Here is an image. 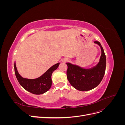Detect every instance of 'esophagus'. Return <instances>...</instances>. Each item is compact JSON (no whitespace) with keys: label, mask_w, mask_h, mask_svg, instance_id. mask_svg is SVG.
I'll return each instance as SVG.
<instances>
[{"label":"esophagus","mask_w":125,"mask_h":125,"mask_svg":"<svg viewBox=\"0 0 125 125\" xmlns=\"http://www.w3.org/2000/svg\"><path fill=\"white\" fill-rule=\"evenodd\" d=\"M68 61H69V59L67 58H65L63 59V62H67Z\"/></svg>","instance_id":"esophagus-1"}]
</instances>
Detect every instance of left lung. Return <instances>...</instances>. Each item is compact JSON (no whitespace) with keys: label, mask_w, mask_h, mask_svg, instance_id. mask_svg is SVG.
<instances>
[{"label":"left lung","mask_w":125,"mask_h":125,"mask_svg":"<svg viewBox=\"0 0 125 125\" xmlns=\"http://www.w3.org/2000/svg\"><path fill=\"white\" fill-rule=\"evenodd\" d=\"M101 50V55L97 65L89 69H84L69 62L67 71V79L73 88L81 91H86L95 88L103 78L106 69V56L99 42L95 41Z\"/></svg>","instance_id":"left-lung-1"}]
</instances>
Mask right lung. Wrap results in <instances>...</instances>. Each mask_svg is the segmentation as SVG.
Wrapping results in <instances>:
<instances>
[{"label":"right lung","mask_w":125,"mask_h":125,"mask_svg":"<svg viewBox=\"0 0 125 125\" xmlns=\"http://www.w3.org/2000/svg\"><path fill=\"white\" fill-rule=\"evenodd\" d=\"M59 63L58 62L52 66L43 74L36 79H29L21 77L17 70L15 62L14 72L18 82L25 90L38 95L43 94L50 90L52 84L51 78L52 73L58 67Z\"/></svg>","instance_id":"obj_1"}]
</instances>
